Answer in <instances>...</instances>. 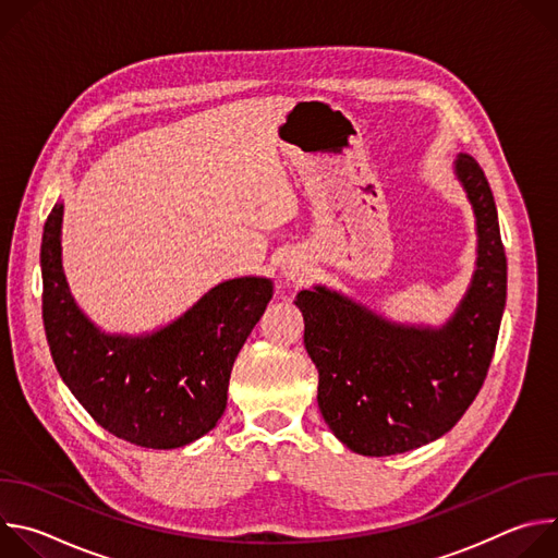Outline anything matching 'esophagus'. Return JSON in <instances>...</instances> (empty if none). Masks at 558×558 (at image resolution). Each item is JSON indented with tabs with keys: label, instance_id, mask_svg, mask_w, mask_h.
Listing matches in <instances>:
<instances>
[{
	"label": "esophagus",
	"instance_id": "1",
	"mask_svg": "<svg viewBox=\"0 0 558 558\" xmlns=\"http://www.w3.org/2000/svg\"><path fill=\"white\" fill-rule=\"evenodd\" d=\"M284 276H287V278H298V276H302V271H300L298 267H293V265H287V267H284Z\"/></svg>",
	"mask_w": 558,
	"mask_h": 558
}]
</instances>
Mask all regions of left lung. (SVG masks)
I'll return each instance as SVG.
<instances>
[{
    "mask_svg": "<svg viewBox=\"0 0 558 558\" xmlns=\"http://www.w3.org/2000/svg\"><path fill=\"white\" fill-rule=\"evenodd\" d=\"M457 174L474 207L480 263L448 327H392L323 287L295 298L304 347L320 375L317 407L333 435L357 454H397L441 437L488 375L506 306V250L484 170L461 154Z\"/></svg>",
    "mask_w": 558,
    "mask_h": 558,
    "instance_id": "obj_1",
    "label": "left lung"
}]
</instances>
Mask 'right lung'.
Masks as SVG:
<instances>
[{"label":"right lung","instance_id":"1","mask_svg":"<svg viewBox=\"0 0 558 558\" xmlns=\"http://www.w3.org/2000/svg\"><path fill=\"white\" fill-rule=\"evenodd\" d=\"M61 214L44 225V329L54 366L90 417L143 448H179L220 420L233 362L265 313L267 278L214 287L192 311L147 338L99 333L76 308L61 269Z\"/></svg>","mask_w":558,"mask_h":558}]
</instances>
